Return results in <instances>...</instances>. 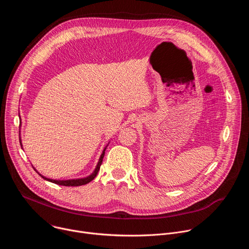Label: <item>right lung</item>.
Masks as SVG:
<instances>
[{"mask_svg": "<svg viewBox=\"0 0 249 249\" xmlns=\"http://www.w3.org/2000/svg\"><path fill=\"white\" fill-rule=\"evenodd\" d=\"M105 150H106V148L103 150V152H102V154H101V156H100V158H99V160H98V162H97V165H96L94 171H93L90 175H89V176H87V177H84V178L69 179V180H54V179L47 178V177L41 175V174L38 173V172H37V173L42 177L43 179L48 180V181H50V182H52V183H55V184H58V185H63V186H81V185H85V184L90 182L92 179H94V177L96 176V174H97V172H98V170H99V168H100V165H101V163H102V160H103V157H104V154H105ZM35 171H36V169H35Z\"/></svg>", "mask_w": 249, "mask_h": 249, "instance_id": "1", "label": "right lung"}]
</instances>
